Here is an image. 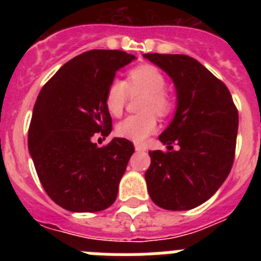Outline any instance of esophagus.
Wrapping results in <instances>:
<instances>
[{
	"instance_id": "34e87169",
	"label": "esophagus",
	"mask_w": 261,
	"mask_h": 261,
	"mask_svg": "<svg viewBox=\"0 0 261 261\" xmlns=\"http://www.w3.org/2000/svg\"><path fill=\"white\" fill-rule=\"evenodd\" d=\"M135 149H136V151H145L146 150V146H145V145H141V144H136Z\"/></svg>"
}]
</instances>
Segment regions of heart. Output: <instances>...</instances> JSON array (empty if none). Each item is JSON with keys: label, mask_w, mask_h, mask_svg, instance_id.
Masks as SVG:
<instances>
[{"label": "heart", "mask_w": 261, "mask_h": 261, "mask_svg": "<svg viewBox=\"0 0 261 261\" xmlns=\"http://www.w3.org/2000/svg\"><path fill=\"white\" fill-rule=\"evenodd\" d=\"M166 87V77L162 70L151 64H142L126 73L125 82L111 81L106 89L105 105L112 116L119 117L124 112L129 94H144L140 108L144 114L132 115L120 121L116 133L133 142H144L158 128L155 114L167 116L171 112L172 102Z\"/></svg>", "instance_id": "obj_1"}]
</instances>
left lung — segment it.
<instances>
[{"label": "left lung", "instance_id": "obj_1", "mask_svg": "<svg viewBox=\"0 0 261 261\" xmlns=\"http://www.w3.org/2000/svg\"><path fill=\"white\" fill-rule=\"evenodd\" d=\"M167 73L177 93L174 120L159 140L167 151H149L145 172L154 204L167 211H190L209 200L234 163L238 110L222 81L186 55L145 53ZM179 145L172 150V144Z\"/></svg>", "mask_w": 261, "mask_h": 261}]
</instances>
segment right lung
Masks as SVG:
<instances>
[{
    "instance_id": "add662e5",
    "label": "right lung",
    "mask_w": 261,
    "mask_h": 261,
    "mask_svg": "<svg viewBox=\"0 0 261 261\" xmlns=\"http://www.w3.org/2000/svg\"><path fill=\"white\" fill-rule=\"evenodd\" d=\"M119 49L81 53L61 66L39 93L29 128V150L41 186L61 208L93 213L114 204L135 146L107 137L112 119L105 105L108 84L135 60Z\"/></svg>"
}]
</instances>
